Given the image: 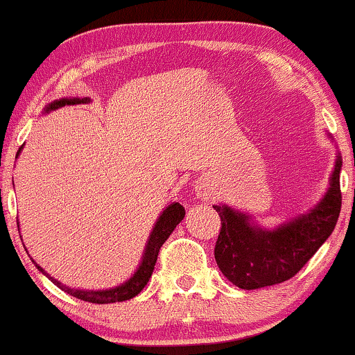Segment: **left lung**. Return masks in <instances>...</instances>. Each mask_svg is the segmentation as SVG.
I'll return each instance as SVG.
<instances>
[{
    "instance_id": "left-lung-1",
    "label": "left lung",
    "mask_w": 355,
    "mask_h": 355,
    "mask_svg": "<svg viewBox=\"0 0 355 355\" xmlns=\"http://www.w3.org/2000/svg\"><path fill=\"white\" fill-rule=\"evenodd\" d=\"M340 166L337 155L334 172L324 198L313 210L276 230L254 225L246 213L228 205H215L221 230L215 259L226 279L241 289H258L291 279L331 236L343 205Z\"/></svg>"
}]
</instances>
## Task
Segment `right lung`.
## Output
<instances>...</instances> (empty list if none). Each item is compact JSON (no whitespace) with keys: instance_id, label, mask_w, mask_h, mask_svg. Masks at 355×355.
Here are the masks:
<instances>
[{"instance_id":"right-lung-1","label":"right lung","mask_w":355,"mask_h":355,"mask_svg":"<svg viewBox=\"0 0 355 355\" xmlns=\"http://www.w3.org/2000/svg\"><path fill=\"white\" fill-rule=\"evenodd\" d=\"M87 102H91L89 97H84V99H78V97H74V99H59V101L51 102L48 107H46L44 112L64 107V105L87 104ZM19 152H21V148L18 150V153H16V157L19 155ZM183 216H185V208H183L182 205L177 202L168 205V207H166L165 210L160 213L159 220H157V223H155V226H153L150 236H148L147 245H145L142 261H140L139 268H137V271L134 272V276H132L130 279H127L123 284L115 286V288L102 289V291H87V289L69 288V286L59 283L58 279L51 277V275H48V272L42 270V268L36 261H34V259H33V263L36 264V268L42 272V275L48 276L49 279L53 281L55 286H59L64 293L71 294V296L78 297V300H80V301L94 302V304H110V302H122V301L132 300V297H135L137 294H139L145 288V284L148 283V279H150V276L153 272V268H155L157 256H159L162 245H164V243L166 241V238L172 234L173 230L177 228V225L183 220Z\"/></svg>"}]
</instances>
